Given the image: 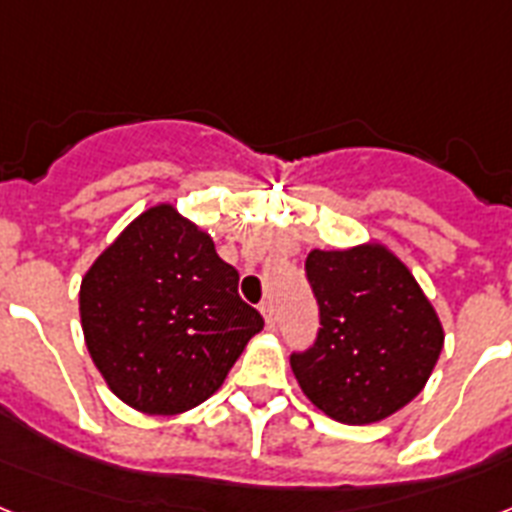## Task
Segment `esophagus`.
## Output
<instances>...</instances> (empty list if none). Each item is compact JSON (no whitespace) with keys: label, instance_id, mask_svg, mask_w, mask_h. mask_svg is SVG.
Here are the masks:
<instances>
[{"label":"esophagus","instance_id":"34e87169","mask_svg":"<svg viewBox=\"0 0 512 512\" xmlns=\"http://www.w3.org/2000/svg\"><path fill=\"white\" fill-rule=\"evenodd\" d=\"M261 316H264L266 329H274V327H277V314H274L272 301H264V303H261Z\"/></svg>","mask_w":512,"mask_h":512}]
</instances>
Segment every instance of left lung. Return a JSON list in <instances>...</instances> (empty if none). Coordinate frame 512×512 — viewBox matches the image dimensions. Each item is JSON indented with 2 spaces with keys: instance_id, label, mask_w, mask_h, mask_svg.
<instances>
[{
  "instance_id": "obj_1",
  "label": "left lung",
  "mask_w": 512,
  "mask_h": 512,
  "mask_svg": "<svg viewBox=\"0 0 512 512\" xmlns=\"http://www.w3.org/2000/svg\"><path fill=\"white\" fill-rule=\"evenodd\" d=\"M322 327L293 353L303 395L340 424H377L411 403L432 377L445 329L411 269L382 243L306 256Z\"/></svg>"
}]
</instances>
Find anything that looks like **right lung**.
<instances>
[{"mask_svg":"<svg viewBox=\"0 0 512 512\" xmlns=\"http://www.w3.org/2000/svg\"><path fill=\"white\" fill-rule=\"evenodd\" d=\"M78 303L107 387L149 416H177L209 400L264 329L209 232L172 204L138 214L99 253Z\"/></svg>","mask_w":512,"mask_h":512,"instance_id":"obj_1","label":"right lung"}]
</instances>
